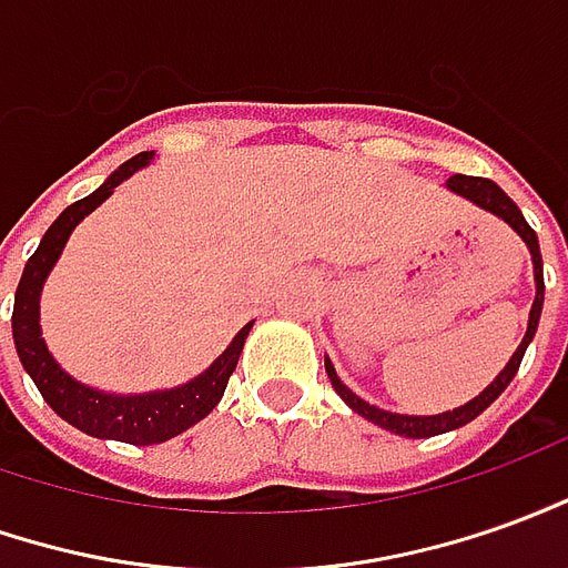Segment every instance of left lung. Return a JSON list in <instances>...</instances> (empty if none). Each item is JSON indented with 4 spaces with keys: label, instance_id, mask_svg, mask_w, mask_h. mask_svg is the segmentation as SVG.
Masks as SVG:
<instances>
[{
    "label": "left lung",
    "instance_id": "8db88e82",
    "mask_svg": "<svg viewBox=\"0 0 568 568\" xmlns=\"http://www.w3.org/2000/svg\"><path fill=\"white\" fill-rule=\"evenodd\" d=\"M448 187L460 194V197H467L473 201L476 206H483L488 213H495L500 216L510 229H514L526 244H529V253H531V265H535V303H531V312H529V331L523 336V343H519V349L514 352V358L507 362V367L500 371L495 383L483 389V396H476L473 402L467 405H460L455 410H445V414H433V417H408V414H389V410H381L374 408V405H367L362 398L355 396L352 389L343 386V381L336 377V371L331 362H324L327 367V377H331V386L336 389V396L343 398L346 405H349L355 414H362L367 417L371 424L383 426V429H389V433H396V436H408V439H426V436H439V433H448V429H457V426L470 424L473 417H479L483 410L495 402V398L507 389V383L514 381L516 371H519V362H523V355H526V346L531 343V336L538 331V318H541V306H545V272H541V250H538V234L531 232V225L523 219L519 213V206H516L504 191H500L491 179H479V175H452L448 179Z\"/></svg>",
    "mask_w": 568,
    "mask_h": 568
}]
</instances>
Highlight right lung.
<instances>
[{
  "mask_svg": "<svg viewBox=\"0 0 568 568\" xmlns=\"http://www.w3.org/2000/svg\"><path fill=\"white\" fill-rule=\"evenodd\" d=\"M151 158H154L151 151H142V154L126 160L98 191H92L82 201L70 203L68 210L54 219L52 229L42 234L37 253L23 265L21 284H18V293H14V312H11V331H14V346H18V355H21V365L27 367V374L33 377L37 389L52 405L54 414L64 417L68 424H73L82 433L95 436V439H116L129 442V445H158V442L172 439V436L185 433L187 426H194L216 408L225 386H229V377L237 367L246 334L253 327V324L241 327V334L234 336L232 346L222 352L201 377H194L191 383L179 386V389H170V393L108 396V393H95V389L82 386V383L68 377L61 367L54 365V358L45 349V339L39 334V291H42V281L52 272V265L61 256V250L68 244L70 232L77 229V222H82V216H89L98 203L108 201L113 187L120 185L123 179L148 166Z\"/></svg>",
  "mask_w": 568,
  "mask_h": 568,
  "instance_id": "1",
  "label": "right lung"
}]
</instances>
